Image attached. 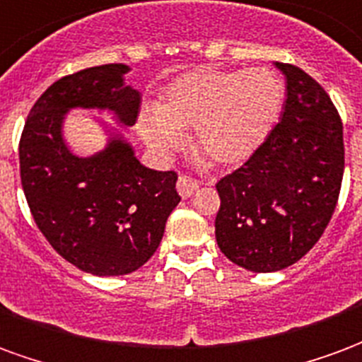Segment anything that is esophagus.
<instances>
[{"label":"esophagus","mask_w":362,"mask_h":362,"mask_svg":"<svg viewBox=\"0 0 362 362\" xmlns=\"http://www.w3.org/2000/svg\"><path fill=\"white\" fill-rule=\"evenodd\" d=\"M199 189V183H197V179L189 177V175H181L177 179V191L181 194V199H189L194 194V191Z\"/></svg>","instance_id":"esophagus-1"}]
</instances>
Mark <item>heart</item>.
Segmentation results:
<instances>
[{
    "label": "heart",
    "instance_id": "obj_1",
    "mask_svg": "<svg viewBox=\"0 0 362 362\" xmlns=\"http://www.w3.org/2000/svg\"><path fill=\"white\" fill-rule=\"evenodd\" d=\"M281 104V81L268 69L191 71L170 83L141 131L150 146L170 150L194 127L200 154L216 165H239L262 146Z\"/></svg>",
    "mask_w": 362,
    "mask_h": 362
}]
</instances>
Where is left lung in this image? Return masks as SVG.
Segmentation results:
<instances>
[{
	"mask_svg": "<svg viewBox=\"0 0 362 362\" xmlns=\"http://www.w3.org/2000/svg\"><path fill=\"white\" fill-rule=\"evenodd\" d=\"M287 81L281 119L239 170L216 185V241L245 270L278 272L313 249L336 210L344 125L313 76L276 63Z\"/></svg>",
	"mask_w": 362,
	"mask_h": 362,
	"instance_id": "obj_1",
	"label": "left lung"
}]
</instances>
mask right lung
Here are the masks:
<instances>
[{
    "label": "right lung",
    "mask_w": 362,
    "mask_h": 362,
    "mask_svg": "<svg viewBox=\"0 0 362 362\" xmlns=\"http://www.w3.org/2000/svg\"><path fill=\"white\" fill-rule=\"evenodd\" d=\"M129 67L110 63L55 81L30 110L18 160L21 183L36 226L67 262L94 276H125L148 262L177 206L175 171L144 168L133 146L112 133L88 158L63 141L73 107L107 110L131 127L141 92L125 84Z\"/></svg>",
    "instance_id": "obj_1"
}]
</instances>
